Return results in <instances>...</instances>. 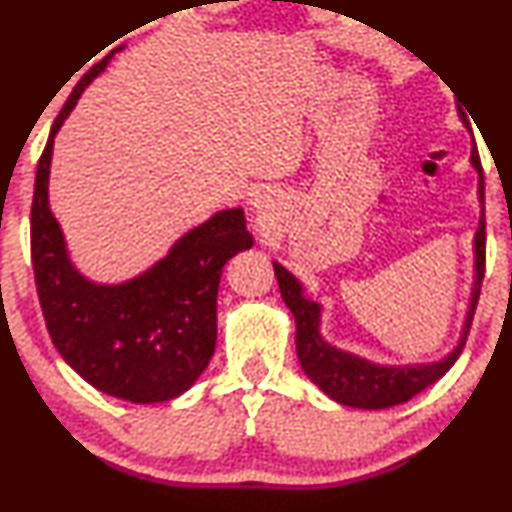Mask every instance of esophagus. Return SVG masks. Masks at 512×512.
Masks as SVG:
<instances>
[{
	"instance_id": "1",
	"label": "esophagus",
	"mask_w": 512,
	"mask_h": 512,
	"mask_svg": "<svg viewBox=\"0 0 512 512\" xmlns=\"http://www.w3.org/2000/svg\"><path fill=\"white\" fill-rule=\"evenodd\" d=\"M254 207H256V209H265V207H268V205H265V198H256Z\"/></svg>"
}]
</instances>
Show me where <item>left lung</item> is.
Listing matches in <instances>:
<instances>
[{
  "instance_id": "1",
  "label": "left lung",
  "mask_w": 512,
  "mask_h": 512,
  "mask_svg": "<svg viewBox=\"0 0 512 512\" xmlns=\"http://www.w3.org/2000/svg\"><path fill=\"white\" fill-rule=\"evenodd\" d=\"M471 160L475 170L480 174V200L485 202V177H482V163L478 151L471 153ZM485 247H487V233H485V209H482V221L478 233H475V286L471 298V310L466 317L464 338L457 345V349L443 361L429 363V366H403V368H387L375 366L352 356L347 352H340L324 342L319 335V305L312 300L303 298V289L296 282V277L282 265L275 263V275L279 282V291H282L284 303L296 319V349L300 366L307 373V377L317 384V387L338 401L342 405H352V408H366V410H380L391 408V405L410 401L419 391L431 387L438 382L447 370L454 366L459 359L461 349L466 345L468 333L473 326V314L478 307L482 277H485Z\"/></svg>"
}]
</instances>
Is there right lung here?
<instances>
[{
  "label": "right lung",
  "instance_id": "obj_1",
  "mask_svg": "<svg viewBox=\"0 0 512 512\" xmlns=\"http://www.w3.org/2000/svg\"><path fill=\"white\" fill-rule=\"evenodd\" d=\"M104 65L107 58L76 83L39 158L30 214L34 282L48 335L83 380L125 401L160 403L191 389L207 368L216 347L221 270L254 240L242 209H226L132 282L100 286L72 268L48 209L53 137Z\"/></svg>",
  "mask_w": 512,
  "mask_h": 512
}]
</instances>
